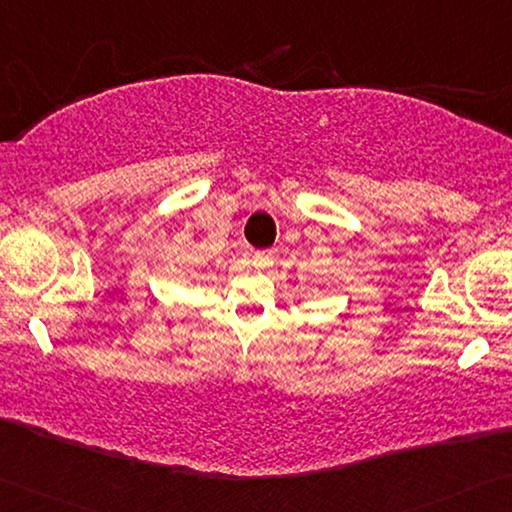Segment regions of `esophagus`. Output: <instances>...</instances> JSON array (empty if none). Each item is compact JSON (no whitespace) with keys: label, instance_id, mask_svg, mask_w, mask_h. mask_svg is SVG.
<instances>
[{"label":"esophagus","instance_id":"esophagus-1","mask_svg":"<svg viewBox=\"0 0 512 512\" xmlns=\"http://www.w3.org/2000/svg\"><path fill=\"white\" fill-rule=\"evenodd\" d=\"M272 263H274V251L272 249H263V251H256V254H254V265L261 267V270L270 267Z\"/></svg>","mask_w":512,"mask_h":512}]
</instances>
